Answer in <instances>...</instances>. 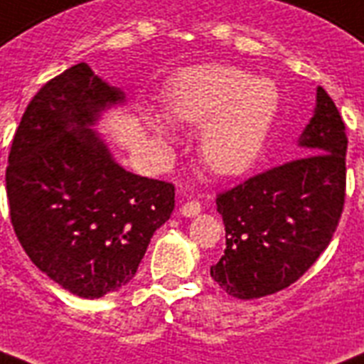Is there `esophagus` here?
Wrapping results in <instances>:
<instances>
[{
	"mask_svg": "<svg viewBox=\"0 0 364 364\" xmlns=\"http://www.w3.org/2000/svg\"><path fill=\"white\" fill-rule=\"evenodd\" d=\"M200 210H202L200 202L191 200V202H185V204L179 208V213H181L183 218H194V215H198V213H200Z\"/></svg>",
	"mask_w": 364,
	"mask_h": 364,
	"instance_id": "1",
	"label": "esophagus"
}]
</instances>
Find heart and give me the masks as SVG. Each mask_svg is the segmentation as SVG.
I'll return each mask as SVG.
<instances>
[{
    "mask_svg": "<svg viewBox=\"0 0 364 364\" xmlns=\"http://www.w3.org/2000/svg\"><path fill=\"white\" fill-rule=\"evenodd\" d=\"M279 87L269 77L225 65L177 74L166 107L176 122L202 127L198 151L221 176H242L257 162L279 112ZM143 120L158 141H173V126L162 110L143 108Z\"/></svg>",
    "mask_w": 364,
    "mask_h": 364,
    "instance_id": "b5f03b06",
    "label": "heart"
}]
</instances>
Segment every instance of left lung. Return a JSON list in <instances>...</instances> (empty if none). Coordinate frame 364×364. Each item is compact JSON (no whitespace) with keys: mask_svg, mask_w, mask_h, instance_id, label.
I'll return each mask as SVG.
<instances>
[{"mask_svg":"<svg viewBox=\"0 0 364 364\" xmlns=\"http://www.w3.org/2000/svg\"><path fill=\"white\" fill-rule=\"evenodd\" d=\"M298 146L299 158L250 177L215 200L227 246L210 274L232 298L256 299L290 287L336 231L346 198L348 135L323 87Z\"/></svg>","mask_w":364,"mask_h":364,"instance_id":"1","label":"left lung"}]
</instances>
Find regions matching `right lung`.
Listing matches in <instances>:
<instances>
[{"label":"right lung","mask_w":364,"mask_h":364,"mask_svg":"<svg viewBox=\"0 0 364 364\" xmlns=\"http://www.w3.org/2000/svg\"><path fill=\"white\" fill-rule=\"evenodd\" d=\"M124 101L120 87L74 65L36 93L11 145L16 238L41 273L80 298L126 287L176 206L171 183L124 170L93 129Z\"/></svg>","instance_id":"right-lung-1"}]
</instances>
